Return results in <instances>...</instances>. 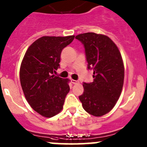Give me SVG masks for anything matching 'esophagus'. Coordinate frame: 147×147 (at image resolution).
<instances>
[{"mask_svg":"<svg viewBox=\"0 0 147 147\" xmlns=\"http://www.w3.org/2000/svg\"><path fill=\"white\" fill-rule=\"evenodd\" d=\"M71 83H73V84H77V83H79V81H78V80H74V79L71 80Z\"/></svg>","mask_w":147,"mask_h":147,"instance_id":"obj_1","label":"esophagus"}]
</instances>
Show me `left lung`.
<instances>
[{
    "mask_svg": "<svg viewBox=\"0 0 147 147\" xmlns=\"http://www.w3.org/2000/svg\"><path fill=\"white\" fill-rule=\"evenodd\" d=\"M85 48L88 69L94 80L83 83L79 99L86 111L94 116L109 113L117 102L124 80V65L119 50L108 36L85 33L76 36Z\"/></svg>",
    "mask_w": 147,
    "mask_h": 147,
    "instance_id": "obj_1",
    "label": "left lung"
}]
</instances>
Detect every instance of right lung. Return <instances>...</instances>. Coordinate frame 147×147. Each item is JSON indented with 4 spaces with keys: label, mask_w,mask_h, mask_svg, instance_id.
Masks as SVG:
<instances>
[{
    "label": "right lung",
    "mask_w": 147,
    "mask_h": 147,
    "mask_svg": "<svg viewBox=\"0 0 147 147\" xmlns=\"http://www.w3.org/2000/svg\"><path fill=\"white\" fill-rule=\"evenodd\" d=\"M75 36H42L25 53L20 67L22 88L31 108L44 117L59 113L70 90L69 79L56 76L62 50Z\"/></svg>",
    "instance_id": "obj_1"
}]
</instances>
